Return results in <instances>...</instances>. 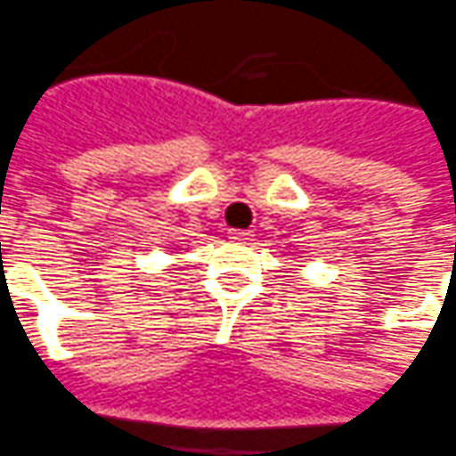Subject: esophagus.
I'll list each match as a JSON object with an SVG mask.
<instances>
[{"instance_id":"esophagus-1","label":"esophagus","mask_w":456,"mask_h":456,"mask_svg":"<svg viewBox=\"0 0 456 456\" xmlns=\"http://www.w3.org/2000/svg\"><path fill=\"white\" fill-rule=\"evenodd\" d=\"M228 238H231L233 243H248V240H253V233H250V231H231Z\"/></svg>"}]
</instances>
